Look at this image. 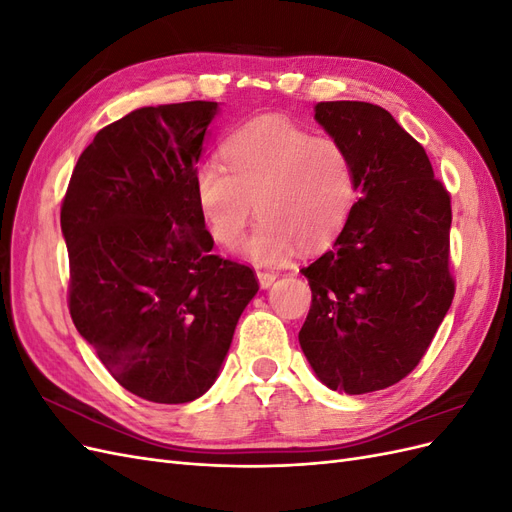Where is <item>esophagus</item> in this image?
Segmentation results:
<instances>
[{
    "mask_svg": "<svg viewBox=\"0 0 512 512\" xmlns=\"http://www.w3.org/2000/svg\"><path fill=\"white\" fill-rule=\"evenodd\" d=\"M275 280H277V273H275V271H258L260 288H269Z\"/></svg>",
    "mask_w": 512,
    "mask_h": 512,
    "instance_id": "1",
    "label": "esophagus"
}]
</instances>
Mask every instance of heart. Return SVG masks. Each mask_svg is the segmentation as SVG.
<instances>
[{"label":"heart","instance_id":"1","mask_svg":"<svg viewBox=\"0 0 512 512\" xmlns=\"http://www.w3.org/2000/svg\"><path fill=\"white\" fill-rule=\"evenodd\" d=\"M194 198L215 243H243L258 265H277L297 247L318 250L348 220L356 175L348 149L333 136H314L286 117H258L232 132L224 160L209 156L194 170Z\"/></svg>","mask_w":512,"mask_h":512}]
</instances>
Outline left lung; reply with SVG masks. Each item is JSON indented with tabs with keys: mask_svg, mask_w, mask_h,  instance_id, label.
Instances as JSON below:
<instances>
[{
	"mask_svg": "<svg viewBox=\"0 0 512 512\" xmlns=\"http://www.w3.org/2000/svg\"><path fill=\"white\" fill-rule=\"evenodd\" d=\"M354 164L359 200L333 245L301 269L312 307L299 344L320 382L363 395L421 363L455 297L451 194L421 143L369 102H318Z\"/></svg>",
	"mask_w": 512,
	"mask_h": 512,
	"instance_id": "8db88e82",
	"label": "left lung"
}]
</instances>
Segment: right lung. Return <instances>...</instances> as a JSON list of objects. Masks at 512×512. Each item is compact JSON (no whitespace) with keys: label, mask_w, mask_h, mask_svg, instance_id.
Returning a JSON list of instances; mask_svg holds the SVG:
<instances>
[{"label":"right lung","mask_w":512,"mask_h":512,"mask_svg":"<svg viewBox=\"0 0 512 512\" xmlns=\"http://www.w3.org/2000/svg\"><path fill=\"white\" fill-rule=\"evenodd\" d=\"M218 102L136 108L102 128L61 205L76 331L123 389L188 404L211 389L243 309L250 267L211 254L194 170Z\"/></svg>","instance_id":"1"}]
</instances>
